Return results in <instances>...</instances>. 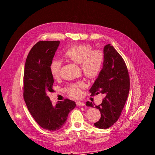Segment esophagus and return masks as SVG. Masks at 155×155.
<instances>
[{
  "instance_id": "1",
  "label": "esophagus",
  "mask_w": 155,
  "mask_h": 155,
  "mask_svg": "<svg viewBox=\"0 0 155 155\" xmlns=\"http://www.w3.org/2000/svg\"><path fill=\"white\" fill-rule=\"evenodd\" d=\"M76 105L78 106H84L85 105V104H84V103L82 101H77Z\"/></svg>"
}]
</instances>
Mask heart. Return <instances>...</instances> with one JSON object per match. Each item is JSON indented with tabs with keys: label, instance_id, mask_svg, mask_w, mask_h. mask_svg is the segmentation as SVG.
I'll use <instances>...</instances> for the list:
<instances>
[{
	"label": "heart",
	"instance_id": "obj_1",
	"mask_svg": "<svg viewBox=\"0 0 155 155\" xmlns=\"http://www.w3.org/2000/svg\"><path fill=\"white\" fill-rule=\"evenodd\" d=\"M63 57L70 61L80 65L81 69L88 78H94L100 72L104 61V55L99 50H94L89 45H79L72 46L65 50ZM61 62L53 59L50 63L49 70L51 77L58 79L59 76ZM84 83L79 82L70 84L64 88L68 95L74 97H79L81 95V88Z\"/></svg>",
	"mask_w": 155,
	"mask_h": 155
}]
</instances>
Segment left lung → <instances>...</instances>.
<instances>
[{"instance_id":"1","label":"left lung","mask_w":155,"mask_h":155,"mask_svg":"<svg viewBox=\"0 0 155 155\" xmlns=\"http://www.w3.org/2000/svg\"><path fill=\"white\" fill-rule=\"evenodd\" d=\"M104 53L103 68L89 90L91 96L100 93L105 96L101 104L95 106L101 118L94 125L101 129L110 127L118 120L130 88L128 70L122 57L110 44L105 46ZM87 105L94 107L92 102L87 101Z\"/></svg>"}]
</instances>
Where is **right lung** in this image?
<instances>
[{"label": "right lung", "instance_id": "right-lung-1", "mask_svg": "<svg viewBox=\"0 0 155 155\" xmlns=\"http://www.w3.org/2000/svg\"><path fill=\"white\" fill-rule=\"evenodd\" d=\"M59 43V41L37 43L27 56L24 72L23 96L28 109L42 128L50 131L61 128L69 112L76 107V103L68 99L54 106L46 95L54 91L49 65Z\"/></svg>", "mask_w": 155, "mask_h": 155}]
</instances>
